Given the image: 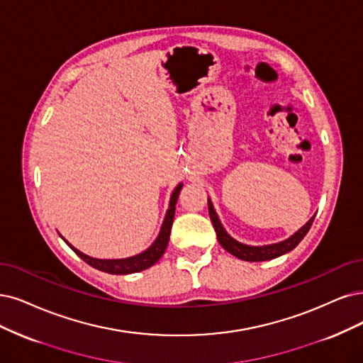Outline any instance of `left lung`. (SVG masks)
<instances>
[{
    "label": "left lung",
    "instance_id": "8db88e82",
    "mask_svg": "<svg viewBox=\"0 0 363 363\" xmlns=\"http://www.w3.org/2000/svg\"><path fill=\"white\" fill-rule=\"evenodd\" d=\"M208 209H209V217L211 221L213 224V229H216L218 242L221 244V247L229 251L230 254H233L235 257L240 259V260H247V262H264V260H272L277 259L283 254L291 251L294 247H296L301 240L303 239V236L308 233V230L311 229V224L314 221V217L308 221L302 229H299L293 236H290L289 239L283 240V242H278L274 245H264V247H250V245H244L238 242L233 238H230L229 235L225 233V230L223 229V225L217 217L216 211H213V206L211 203V200L208 199Z\"/></svg>",
    "mask_w": 363,
    "mask_h": 363
}]
</instances>
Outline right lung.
Masks as SVG:
<instances>
[{
  "label": "right lung",
  "mask_w": 363,
  "mask_h": 363,
  "mask_svg": "<svg viewBox=\"0 0 363 363\" xmlns=\"http://www.w3.org/2000/svg\"><path fill=\"white\" fill-rule=\"evenodd\" d=\"M181 189H182V184H179L172 193L170 205H169V209H167V213H166V218H164L163 225H161V230H160L158 238L155 239V242L146 251L138 254V256H133V257H128V259H118V260L92 259V257L86 256V254L76 250L73 245H70L64 239L65 244L69 245L84 262H86L89 266L96 267V269H99L101 272L115 274V275H127V274L145 271V269H147V267H151L152 264H155L161 259V256H163L166 248H167L172 224H173V218H174V205H177V202H178V196H179Z\"/></svg>",
  "instance_id": "1"
}]
</instances>
